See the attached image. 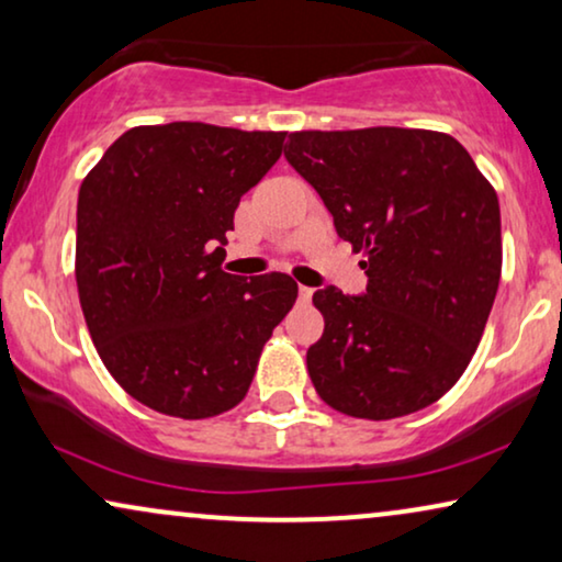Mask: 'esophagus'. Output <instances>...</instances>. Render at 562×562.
<instances>
[{
    "mask_svg": "<svg viewBox=\"0 0 562 562\" xmlns=\"http://www.w3.org/2000/svg\"><path fill=\"white\" fill-rule=\"evenodd\" d=\"M312 294H314V291L310 286H299V299H302V302H310Z\"/></svg>",
    "mask_w": 562,
    "mask_h": 562,
    "instance_id": "34e87169",
    "label": "esophagus"
}]
</instances>
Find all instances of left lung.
Here are the masks:
<instances>
[{
	"mask_svg": "<svg viewBox=\"0 0 562 562\" xmlns=\"http://www.w3.org/2000/svg\"><path fill=\"white\" fill-rule=\"evenodd\" d=\"M286 158L366 256L363 296H312L325 333L306 368L322 402L373 422L435 404L471 363L502 279L494 187L437 130H299Z\"/></svg>",
	"mask_w": 562,
	"mask_h": 562,
	"instance_id": "left-lung-1",
	"label": "left lung"
}]
</instances>
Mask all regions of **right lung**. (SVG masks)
I'll return each instance as SVG.
<instances>
[{"instance_id":"obj_1","label":"right lung","mask_w":562,"mask_h":562,"mask_svg":"<svg viewBox=\"0 0 562 562\" xmlns=\"http://www.w3.org/2000/svg\"><path fill=\"white\" fill-rule=\"evenodd\" d=\"M286 133L206 122L140 125L91 168L76 210V286L94 348L135 402L206 419L245 398L296 302L286 273L222 271L245 191Z\"/></svg>"}]
</instances>
